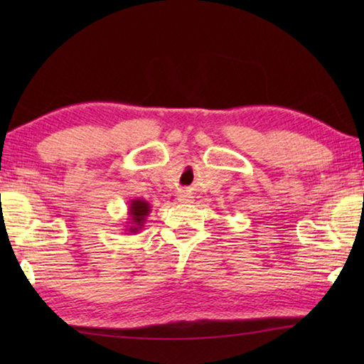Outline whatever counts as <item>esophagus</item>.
<instances>
[{
  "mask_svg": "<svg viewBox=\"0 0 364 364\" xmlns=\"http://www.w3.org/2000/svg\"><path fill=\"white\" fill-rule=\"evenodd\" d=\"M193 194L188 193V191H184V193H181L180 196H178V202H181V204H191L193 202Z\"/></svg>",
  "mask_w": 364,
  "mask_h": 364,
  "instance_id": "esophagus-1",
  "label": "esophagus"
}]
</instances>
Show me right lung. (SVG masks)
<instances>
[{"mask_svg": "<svg viewBox=\"0 0 364 364\" xmlns=\"http://www.w3.org/2000/svg\"><path fill=\"white\" fill-rule=\"evenodd\" d=\"M151 213V204L144 199H133L128 205V221H127V232L125 234H138L143 230L146 218Z\"/></svg>", "mask_w": 364, "mask_h": 364, "instance_id": "1", "label": "right lung"}]
</instances>
